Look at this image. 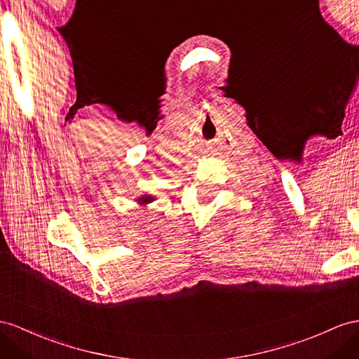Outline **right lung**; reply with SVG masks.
I'll list each match as a JSON object with an SVG mask.
<instances>
[{"mask_svg":"<svg viewBox=\"0 0 359 359\" xmlns=\"http://www.w3.org/2000/svg\"><path fill=\"white\" fill-rule=\"evenodd\" d=\"M153 200H154V197H151V196H142V197L137 198V203H140V205H149V203H151Z\"/></svg>","mask_w":359,"mask_h":359,"instance_id":"add662e5","label":"right lung"}]
</instances>
